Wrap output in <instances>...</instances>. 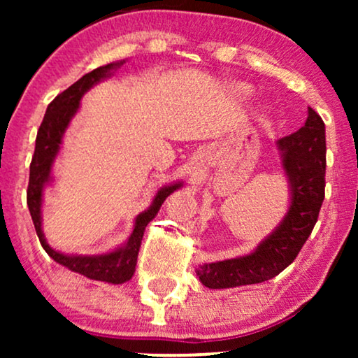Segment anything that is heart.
I'll return each mask as SVG.
<instances>
[{
  "label": "heart",
  "instance_id": "b5f03b06",
  "mask_svg": "<svg viewBox=\"0 0 358 358\" xmlns=\"http://www.w3.org/2000/svg\"><path fill=\"white\" fill-rule=\"evenodd\" d=\"M229 91H231L234 96L241 97V99H246V97L252 96L254 92L251 85H248V83H241V81L231 83V85H229Z\"/></svg>",
  "mask_w": 358,
  "mask_h": 358
}]
</instances>
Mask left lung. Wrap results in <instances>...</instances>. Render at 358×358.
Instances as JSON below:
<instances>
[{"instance_id": "1", "label": "left lung", "mask_w": 358, "mask_h": 358, "mask_svg": "<svg viewBox=\"0 0 358 358\" xmlns=\"http://www.w3.org/2000/svg\"><path fill=\"white\" fill-rule=\"evenodd\" d=\"M288 182V210L282 222L249 254L199 266V280L208 288H233L271 280L295 261L317 222L324 200L326 127L308 107L305 125L277 141Z\"/></svg>"}]
</instances>
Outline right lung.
<instances>
[{
	"label": "right lung",
	"mask_w": 358,
	"mask_h": 358,
	"mask_svg": "<svg viewBox=\"0 0 358 358\" xmlns=\"http://www.w3.org/2000/svg\"><path fill=\"white\" fill-rule=\"evenodd\" d=\"M124 63L125 60L112 62L104 66L96 68V70L80 78L75 85H71L48 104L45 117H43L41 129L37 131L36 151H34L32 156L27 187L29 212H31L34 227H36L42 248L45 249L48 256L60 266L70 268L71 272L81 273V275L91 278V280L114 283V285L129 282L134 275L146 224L158 215L166 197H169L174 190L182 187V180L159 187L150 207L145 212L136 215L134 229H131L129 239L124 244L104 254H86V256H83V254H65L53 249L47 243L42 229V203L43 190L53 182V163H55L57 156L60 153L63 136H65V131L70 127L71 119L80 110L81 97L97 83L114 75L117 68H120Z\"/></svg>",
	"instance_id": "obj_1"
}]
</instances>
